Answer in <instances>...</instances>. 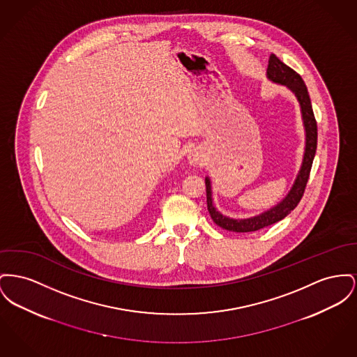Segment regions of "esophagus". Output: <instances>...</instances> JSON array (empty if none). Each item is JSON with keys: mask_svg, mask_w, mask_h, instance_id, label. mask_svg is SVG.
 Returning <instances> with one entry per match:
<instances>
[{"mask_svg": "<svg viewBox=\"0 0 357 357\" xmlns=\"http://www.w3.org/2000/svg\"><path fill=\"white\" fill-rule=\"evenodd\" d=\"M189 162L191 166H201L204 163V155L198 151H191L189 153Z\"/></svg>", "mask_w": 357, "mask_h": 357, "instance_id": "esophagus-1", "label": "esophagus"}]
</instances>
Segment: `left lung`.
I'll return each mask as SVG.
<instances>
[{"label": "left lung", "instance_id": "1", "mask_svg": "<svg viewBox=\"0 0 357 357\" xmlns=\"http://www.w3.org/2000/svg\"><path fill=\"white\" fill-rule=\"evenodd\" d=\"M267 77L275 84H280L289 87L295 94V97L301 105L302 120H303L305 132H306V146H305L302 166L296 175L293 188L276 206H273L271 209L267 210L259 215H255L251 218H243V220L229 218L215 209V206L213 205V198H211V183H210L209 178H205L206 202H208L210 217L218 227H221L222 229H227V231H237V233L259 231V229H263L268 225H273L275 222L283 220L286 215H289L298 206L299 201L302 199L306 183L309 181L310 169L313 166L315 149H317V121H315L312 101H310L306 84L298 73H295L293 68L289 67L287 64L283 63L273 54L270 55V59H268Z\"/></svg>", "mask_w": 357, "mask_h": 357}]
</instances>
